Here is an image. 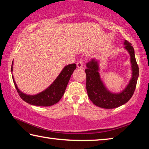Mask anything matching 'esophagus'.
Returning a JSON list of instances; mask_svg holds the SVG:
<instances>
[{
	"label": "esophagus",
	"mask_w": 149,
	"mask_h": 149,
	"mask_svg": "<svg viewBox=\"0 0 149 149\" xmlns=\"http://www.w3.org/2000/svg\"><path fill=\"white\" fill-rule=\"evenodd\" d=\"M84 66V62L82 60H79L77 62V67L78 68H81Z\"/></svg>",
	"instance_id": "esophagus-1"
}]
</instances>
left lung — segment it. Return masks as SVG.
<instances>
[{"label": "left lung", "mask_w": 149, "mask_h": 149, "mask_svg": "<svg viewBox=\"0 0 149 149\" xmlns=\"http://www.w3.org/2000/svg\"><path fill=\"white\" fill-rule=\"evenodd\" d=\"M124 49L130 56L132 78L124 89L120 93H113L106 87L99 73V61L92 59L86 64V88L87 95L93 104L97 107L111 109L125 104L133 95L139 77V67L135 60V51L132 44L125 40Z\"/></svg>", "instance_id": "obj_1"}]
</instances>
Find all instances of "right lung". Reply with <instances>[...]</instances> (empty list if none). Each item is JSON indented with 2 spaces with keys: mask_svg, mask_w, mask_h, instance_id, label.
<instances>
[{
  "mask_svg": "<svg viewBox=\"0 0 149 149\" xmlns=\"http://www.w3.org/2000/svg\"><path fill=\"white\" fill-rule=\"evenodd\" d=\"M75 68H76L75 64L65 65L49 87L42 91V92L34 95H27L22 92L17 87L13 75H12V79L17 93L25 102L31 105L39 106V107H49L55 104L61 99L64 94L70 77ZM11 71L13 72V62L12 64Z\"/></svg>",
  "mask_w": 149,
  "mask_h": 149,
  "instance_id": "obj_1",
  "label": "right lung"
}]
</instances>
